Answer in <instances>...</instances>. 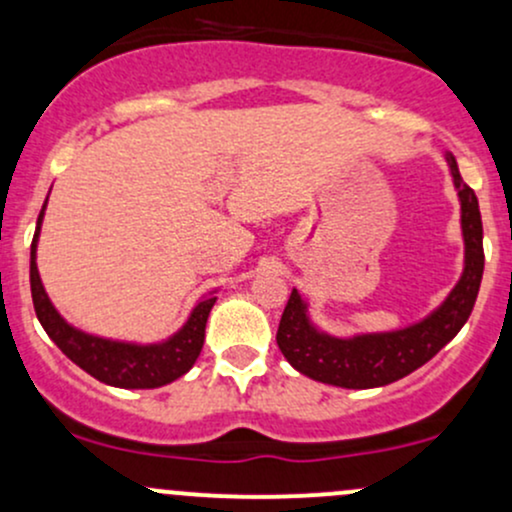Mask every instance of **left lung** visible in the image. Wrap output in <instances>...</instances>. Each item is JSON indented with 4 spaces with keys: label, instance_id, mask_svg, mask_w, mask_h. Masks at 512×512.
Instances as JSON below:
<instances>
[{
    "label": "left lung",
    "instance_id": "left-lung-1",
    "mask_svg": "<svg viewBox=\"0 0 512 512\" xmlns=\"http://www.w3.org/2000/svg\"><path fill=\"white\" fill-rule=\"evenodd\" d=\"M459 197L464 268L456 285L422 320L388 332H359L349 337L329 334L312 320L310 302L293 288L276 342L288 364L312 381L337 388H381L400 381L447 346L469 320L483 278V224L476 192L461 180L456 158L444 151Z\"/></svg>",
    "mask_w": 512,
    "mask_h": 512
}]
</instances>
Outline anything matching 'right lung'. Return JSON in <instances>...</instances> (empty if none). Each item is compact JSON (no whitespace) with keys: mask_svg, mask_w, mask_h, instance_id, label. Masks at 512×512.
Here are the masks:
<instances>
[{"mask_svg":"<svg viewBox=\"0 0 512 512\" xmlns=\"http://www.w3.org/2000/svg\"><path fill=\"white\" fill-rule=\"evenodd\" d=\"M46 205L48 197L43 202L41 214H38L36 234L34 241H31L29 273L36 317L41 327L46 329L48 337L82 371L114 388H161L173 383L175 378L185 376L197 361V356H200L202 344H205L207 317H210V310L217 302V298H214L217 290L202 295L192 307L183 327L170 334L168 339H161V342H124V339H109L85 332V329L70 324L56 310L46 288H43L41 273H38L36 251L43 217H46Z\"/></svg>","mask_w":512,"mask_h":512,"instance_id":"right-lung-1","label":"right lung"}]
</instances>
